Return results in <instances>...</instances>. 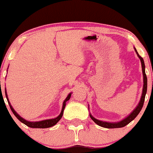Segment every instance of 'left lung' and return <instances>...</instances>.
Wrapping results in <instances>:
<instances>
[{
	"instance_id": "1",
	"label": "left lung",
	"mask_w": 153,
	"mask_h": 153,
	"mask_svg": "<svg viewBox=\"0 0 153 153\" xmlns=\"http://www.w3.org/2000/svg\"><path fill=\"white\" fill-rule=\"evenodd\" d=\"M135 52L137 53V56L139 57V59H140V62H141V65H142V71H143V92H142V95H141V98H140V100L139 102L138 105L137 106L134 108V111L128 116L127 117H126L125 119H123V120L120 122H117V123H108V122H104V121H101V120H97L95 119L94 117H92L91 114H90L91 118L92 119L93 121H94V123H96L97 124L99 125V126H102V127L104 128H121L123 127V126H126V125L128 124L131 121H132L134 118L137 116V114L140 113V110H141L142 107L143 105V102H144V100H145V96H146V90H147V77H146V73H145V65H144V62H143V58L140 56V55L138 54V53L137 52L136 49Z\"/></svg>"
}]
</instances>
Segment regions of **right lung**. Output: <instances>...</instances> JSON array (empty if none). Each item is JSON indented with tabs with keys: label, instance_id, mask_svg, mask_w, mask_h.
Here are the masks:
<instances>
[{
	"label": "right lung",
	"instance_id": "1",
	"mask_svg": "<svg viewBox=\"0 0 153 153\" xmlns=\"http://www.w3.org/2000/svg\"><path fill=\"white\" fill-rule=\"evenodd\" d=\"M5 94H6V97H7V101H8L9 105H10V108H11L12 111H13V114H14V115L16 116V117H17V118L19 119V120H20L21 122H22V123H23L24 124H25L26 126H29V127H30V128H45L51 127V126H54V125H56L57 123H58L59 121V120L62 118V117L63 111H64L65 107V105H66V102H67L68 100H70L71 96V93L69 94L68 96L67 97V98H66V99L65 100L64 102H63L62 109V111H61V113H60V114L57 117H56V118H54V119H50V120H42V121L29 122V121H27V120H25V119H24V118H22V117H20V115H19V114H18L17 113H16V111H15L14 109H13V107H12V105H10V102H9L8 97H7V91H5Z\"/></svg>",
	"mask_w": 153,
	"mask_h": 153
}]
</instances>
